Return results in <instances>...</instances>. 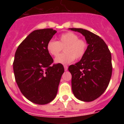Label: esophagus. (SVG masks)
<instances>
[{
	"label": "esophagus",
	"mask_w": 124,
	"mask_h": 124,
	"mask_svg": "<svg viewBox=\"0 0 124 124\" xmlns=\"http://www.w3.org/2000/svg\"><path fill=\"white\" fill-rule=\"evenodd\" d=\"M68 66H66V65H64V71H67L68 70Z\"/></svg>",
	"instance_id": "esophagus-1"
}]
</instances>
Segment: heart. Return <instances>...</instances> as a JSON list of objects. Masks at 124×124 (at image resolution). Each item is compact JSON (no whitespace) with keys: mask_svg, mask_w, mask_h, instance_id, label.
I'll return each mask as SVG.
<instances>
[{"mask_svg":"<svg viewBox=\"0 0 124 124\" xmlns=\"http://www.w3.org/2000/svg\"><path fill=\"white\" fill-rule=\"evenodd\" d=\"M64 48L65 53L58 54ZM48 52L53 56H58L54 60L56 63L69 64L74 60H81L84 56L87 49V43L86 40L80 39L77 34L68 31L61 34L58 41L51 40L46 45Z\"/></svg>","mask_w":124,"mask_h":124,"instance_id":"b5f03b06","label":"heart"}]
</instances>
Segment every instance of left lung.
Returning a JSON list of instances; mask_svg holds the SVG:
<instances>
[{
  "instance_id": "obj_1",
  "label": "left lung",
  "mask_w": 124,
  "mask_h": 124,
  "mask_svg": "<svg viewBox=\"0 0 124 124\" xmlns=\"http://www.w3.org/2000/svg\"><path fill=\"white\" fill-rule=\"evenodd\" d=\"M84 36L87 51L83 58L70 65L72 91L79 100L91 102L102 94L110 82L112 72L111 54L101 37L83 28H70Z\"/></svg>"
}]
</instances>
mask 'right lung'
Here are the masks:
<instances>
[{"label":"right lung","mask_w":124,"mask_h":124,"mask_svg":"<svg viewBox=\"0 0 124 124\" xmlns=\"http://www.w3.org/2000/svg\"><path fill=\"white\" fill-rule=\"evenodd\" d=\"M56 33L52 28L37 30L20 44L15 54L13 68L20 90L30 101L43 105L57 94L64 67L53 64L47 43Z\"/></svg>","instance_id":"right-lung-1"}]
</instances>
